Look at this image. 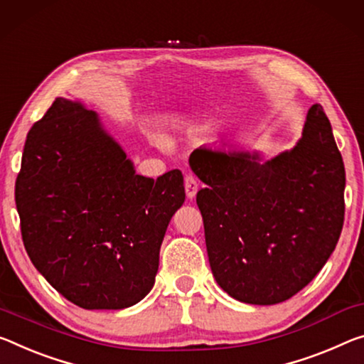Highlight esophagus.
Instances as JSON below:
<instances>
[{"label":"esophagus","instance_id":"34e87169","mask_svg":"<svg viewBox=\"0 0 364 364\" xmlns=\"http://www.w3.org/2000/svg\"><path fill=\"white\" fill-rule=\"evenodd\" d=\"M199 184L196 181V178L193 175H186L184 176V189H186V196L188 199H193L196 193H198Z\"/></svg>","mask_w":364,"mask_h":364}]
</instances>
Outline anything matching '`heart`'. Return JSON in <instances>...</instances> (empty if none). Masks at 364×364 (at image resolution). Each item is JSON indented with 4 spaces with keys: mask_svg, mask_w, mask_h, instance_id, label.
<instances>
[{
    "mask_svg": "<svg viewBox=\"0 0 364 364\" xmlns=\"http://www.w3.org/2000/svg\"><path fill=\"white\" fill-rule=\"evenodd\" d=\"M160 146H161V147H166V142H164V141H160Z\"/></svg>",
    "mask_w": 364,
    "mask_h": 364,
    "instance_id": "b5f03b06",
    "label": "heart"
}]
</instances>
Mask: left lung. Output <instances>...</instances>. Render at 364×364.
<instances>
[{
  "label": "left lung",
  "instance_id": "obj_1",
  "mask_svg": "<svg viewBox=\"0 0 364 364\" xmlns=\"http://www.w3.org/2000/svg\"><path fill=\"white\" fill-rule=\"evenodd\" d=\"M196 196L212 274L230 296L277 304L303 290L336 250L345 215V166L321 105L291 151L196 149Z\"/></svg>",
  "mask_w": 364,
  "mask_h": 364
}]
</instances>
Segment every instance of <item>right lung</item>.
<instances>
[{"instance_id":"obj_1","label":"right lung","mask_w":364,"mask_h":364,"mask_svg":"<svg viewBox=\"0 0 364 364\" xmlns=\"http://www.w3.org/2000/svg\"><path fill=\"white\" fill-rule=\"evenodd\" d=\"M184 198L180 170L136 175L82 103L58 97L28 131L16 180L22 241L38 272L79 308H129L152 290Z\"/></svg>"}]
</instances>
